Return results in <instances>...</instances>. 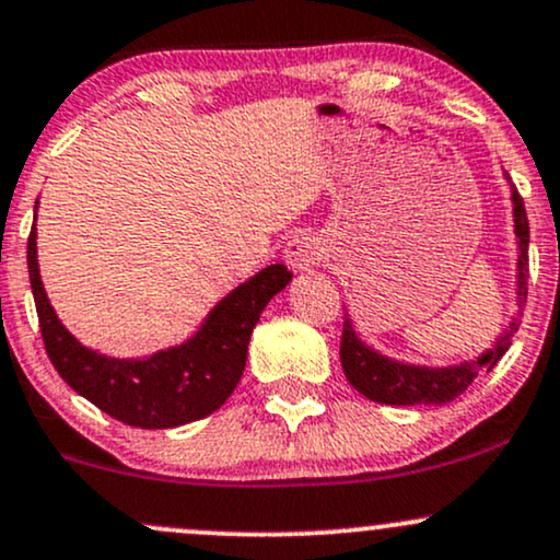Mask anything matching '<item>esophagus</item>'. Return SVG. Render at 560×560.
Segmentation results:
<instances>
[{"mask_svg":"<svg viewBox=\"0 0 560 560\" xmlns=\"http://www.w3.org/2000/svg\"><path fill=\"white\" fill-rule=\"evenodd\" d=\"M284 260L292 271H307L324 260V244L313 234H298L287 242Z\"/></svg>","mask_w":560,"mask_h":560,"instance_id":"esophagus-1","label":"esophagus"}]
</instances>
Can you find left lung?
<instances>
[{"label":"left lung","mask_w":560,"mask_h":560,"mask_svg":"<svg viewBox=\"0 0 560 560\" xmlns=\"http://www.w3.org/2000/svg\"><path fill=\"white\" fill-rule=\"evenodd\" d=\"M513 215H516V236H518V307L526 302V271H529V221H526L524 199L518 191H513ZM518 329V318H513L511 329L498 339L492 350L477 361L455 365V369H419V365H402L389 361V358L378 355V352L369 350L361 339L352 331L350 320L345 316L342 326V345H339V361H342L347 382L352 384L361 395L369 400L384 402V405H442L455 400L460 392L468 389L485 371H492L505 350L511 347L513 334Z\"/></svg>","instance_id":"left-lung-1"}]
</instances>
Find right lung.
Wrapping results in <instances>:
<instances>
[{
	"instance_id": "add662e5",
	"label": "right lung",
	"mask_w": 560,
	"mask_h": 560,
	"mask_svg": "<svg viewBox=\"0 0 560 560\" xmlns=\"http://www.w3.org/2000/svg\"><path fill=\"white\" fill-rule=\"evenodd\" d=\"M28 279L49 361L79 395L113 419L139 429H171L205 419L229 400L247 361L249 334L262 307L292 279L281 262L262 268L215 305L195 339L144 361L96 355L75 342L55 316L36 262V229L28 234Z\"/></svg>"
}]
</instances>
